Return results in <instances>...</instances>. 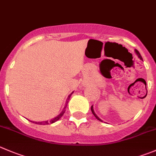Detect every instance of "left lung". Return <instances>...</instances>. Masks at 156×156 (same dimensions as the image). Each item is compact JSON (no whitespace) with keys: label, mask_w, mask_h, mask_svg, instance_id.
<instances>
[{"label":"left lung","mask_w":156,"mask_h":156,"mask_svg":"<svg viewBox=\"0 0 156 156\" xmlns=\"http://www.w3.org/2000/svg\"><path fill=\"white\" fill-rule=\"evenodd\" d=\"M135 52H136V55H138V57H139V58H140V59H142V56H141V55H140V52H139L138 51H137V50H136V49H135ZM90 110H91V112H92V113H93V114H94V116L95 117H96V119H98V120H100V121H101V122H103V120H101V119H100L99 117H98V116H97V114H96V113H94V111L93 106H91V107H90Z\"/></svg>","instance_id":"obj_1"}]
</instances>
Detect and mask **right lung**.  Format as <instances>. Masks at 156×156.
I'll return each instance as SVG.
<instances>
[{"label": "right lung", "instance_id": "add662e5", "mask_svg": "<svg viewBox=\"0 0 156 156\" xmlns=\"http://www.w3.org/2000/svg\"><path fill=\"white\" fill-rule=\"evenodd\" d=\"M73 92H74V91H72V93H71L69 95V97H68V100H69V98H70L71 95H72V94H73ZM66 103H67V102H66ZM66 107H67V104H66V106H65V107H64V108H63L62 111L61 113H60L58 115V116H55V117H54V118H52V120H46V121H42V122H35V121H31V122H33V123H36V124H40V125H47V124H49V123H55V122H56L57 120H59V119L61 118L62 116H63V114H64L65 112H66Z\"/></svg>", "mask_w": 156, "mask_h": 156}]
</instances>
